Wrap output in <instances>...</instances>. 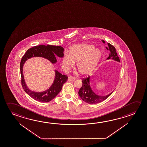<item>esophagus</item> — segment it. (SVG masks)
Masks as SVG:
<instances>
[{
  "mask_svg": "<svg viewBox=\"0 0 147 147\" xmlns=\"http://www.w3.org/2000/svg\"><path fill=\"white\" fill-rule=\"evenodd\" d=\"M75 80H76V78L75 77H73V76H69V77H68V80L69 82H73V81H74Z\"/></svg>",
  "mask_w": 147,
  "mask_h": 147,
  "instance_id": "1",
  "label": "esophagus"
}]
</instances>
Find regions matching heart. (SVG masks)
<instances>
[{
  "instance_id": "1",
  "label": "heart",
  "mask_w": 147,
  "mask_h": 147,
  "mask_svg": "<svg viewBox=\"0 0 147 147\" xmlns=\"http://www.w3.org/2000/svg\"><path fill=\"white\" fill-rule=\"evenodd\" d=\"M100 49L92 44H75L70 47L69 53H65L62 59V66L69 70L77 62V70L82 75H87L95 69L102 58Z\"/></svg>"
}]
</instances>
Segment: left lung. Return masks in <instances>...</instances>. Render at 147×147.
<instances>
[{
    "label": "left lung",
    "mask_w": 147,
    "mask_h": 147,
    "mask_svg": "<svg viewBox=\"0 0 147 147\" xmlns=\"http://www.w3.org/2000/svg\"><path fill=\"white\" fill-rule=\"evenodd\" d=\"M102 42L104 43H105L104 40H102ZM108 47H106V48L110 51V53L107 59H112L115 61L120 62V59L117 54L115 47L109 43H108ZM90 76H89L87 78H82V86L80 88L78 91V94L80 95V98L86 103L90 104H94L105 100L109 95H111L113 92L105 96H102L95 94L93 91L90 86Z\"/></svg>",
    "instance_id": "left-lung-1"
}]
</instances>
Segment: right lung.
Masks as SVG:
<instances>
[{
	"label": "right lung",
	"mask_w": 147,
	"mask_h": 147,
	"mask_svg": "<svg viewBox=\"0 0 147 147\" xmlns=\"http://www.w3.org/2000/svg\"><path fill=\"white\" fill-rule=\"evenodd\" d=\"M63 51L64 49L60 46L40 45L28 49L25 54L22 57L20 63L22 86L24 91L34 100L43 103L52 100L60 92L62 89V86L67 82L68 77L67 75H62L57 70H55L54 81L49 89L41 92H34L29 89L24 80L23 70L25 62L31 57H41L49 60L52 63H55L57 62L56 56L62 58L64 56Z\"/></svg>",
	"instance_id": "right-lung-1"
}]
</instances>
